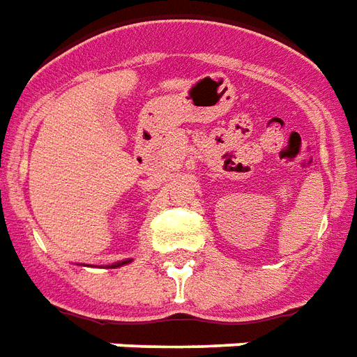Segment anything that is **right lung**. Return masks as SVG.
Returning <instances> with one entry per match:
<instances>
[{
    "mask_svg": "<svg viewBox=\"0 0 357 357\" xmlns=\"http://www.w3.org/2000/svg\"><path fill=\"white\" fill-rule=\"evenodd\" d=\"M128 263H132V259L119 261V263H113V265H112V268H119V266H123V265H128Z\"/></svg>",
    "mask_w": 357,
    "mask_h": 357,
    "instance_id": "add662e5",
    "label": "right lung"
}]
</instances>
